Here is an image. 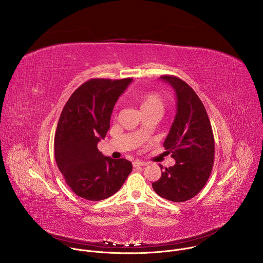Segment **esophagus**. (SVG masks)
Listing matches in <instances>:
<instances>
[{"mask_svg":"<svg viewBox=\"0 0 263 263\" xmlns=\"http://www.w3.org/2000/svg\"><path fill=\"white\" fill-rule=\"evenodd\" d=\"M133 166L134 167H137V166H145L147 163L146 162H144V161H140V160H135V161H133Z\"/></svg>","mask_w":263,"mask_h":263,"instance_id":"obj_1","label":"esophagus"}]
</instances>
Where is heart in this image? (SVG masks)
<instances>
[{
  "label": "heart",
  "mask_w": 263,
  "mask_h": 263,
  "mask_svg": "<svg viewBox=\"0 0 263 263\" xmlns=\"http://www.w3.org/2000/svg\"><path fill=\"white\" fill-rule=\"evenodd\" d=\"M139 104L142 114H156L162 115L165 108V100L158 92H146L139 98Z\"/></svg>",
  "instance_id": "obj_1"
}]
</instances>
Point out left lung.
Listing matches in <instances>:
<instances>
[{
	"instance_id": "1",
	"label": "left lung",
	"mask_w": 263,
	"mask_h": 263,
	"mask_svg": "<svg viewBox=\"0 0 263 263\" xmlns=\"http://www.w3.org/2000/svg\"><path fill=\"white\" fill-rule=\"evenodd\" d=\"M160 79L173 87L177 99V114L163 143L176 163L165 167L152 186L161 198L181 203L205 186L213 166L214 137L206 109L195 90L175 76L165 74Z\"/></svg>"
}]
</instances>
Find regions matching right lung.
I'll return each mask as SVG.
<instances>
[{"label": "right lung", "instance_id": "1", "mask_svg": "<svg viewBox=\"0 0 263 263\" xmlns=\"http://www.w3.org/2000/svg\"><path fill=\"white\" fill-rule=\"evenodd\" d=\"M133 79H91L72 92L60 115L54 151L57 166L77 196L101 201L122 187L132 163L98 149L110 128L112 110Z\"/></svg>", "mask_w": 263, "mask_h": 263}]
</instances>
